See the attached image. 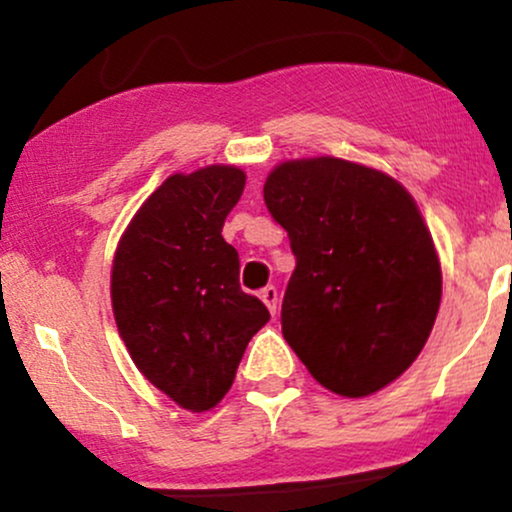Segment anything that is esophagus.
Returning <instances> with one entry per match:
<instances>
[{"label": "esophagus", "instance_id": "esophagus-1", "mask_svg": "<svg viewBox=\"0 0 512 512\" xmlns=\"http://www.w3.org/2000/svg\"><path fill=\"white\" fill-rule=\"evenodd\" d=\"M260 298L264 301V305L269 308V313L276 315V305H279V291L274 289V286H264L260 291Z\"/></svg>", "mask_w": 512, "mask_h": 512}]
</instances>
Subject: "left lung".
Segmentation results:
<instances>
[{
    "instance_id": "obj_1",
    "label": "left lung",
    "mask_w": 512,
    "mask_h": 512,
    "mask_svg": "<svg viewBox=\"0 0 512 512\" xmlns=\"http://www.w3.org/2000/svg\"><path fill=\"white\" fill-rule=\"evenodd\" d=\"M264 204L296 255L284 339L327 390H383L421 354L443 293L416 202L380 170L320 156L276 166Z\"/></svg>"
}]
</instances>
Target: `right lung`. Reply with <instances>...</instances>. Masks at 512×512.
<instances>
[{
	"instance_id": "obj_1",
	"label": "right lung",
	"mask_w": 512,
	"mask_h": 512,
	"mask_svg": "<svg viewBox=\"0 0 512 512\" xmlns=\"http://www.w3.org/2000/svg\"><path fill=\"white\" fill-rule=\"evenodd\" d=\"M243 187L236 166L170 175L115 250L110 298L122 342L144 378L187 411L221 402L269 320L240 289L238 252L221 236Z\"/></svg>"
}]
</instances>
